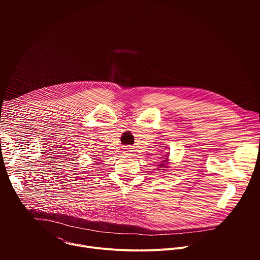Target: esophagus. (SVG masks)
Here are the masks:
<instances>
[{"instance_id": "obj_1", "label": "esophagus", "mask_w": 260, "mask_h": 260, "mask_svg": "<svg viewBox=\"0 0 260 260\" xmlns=\"http://www.w3.org/2000/svg\"><path fill=\"white\" fill-rule=\"evenodd\" d=\"M126 149H128V148H126ZM125 152H126V153H128V152H129V150H126Z\"/></svg>"}]
</instances>
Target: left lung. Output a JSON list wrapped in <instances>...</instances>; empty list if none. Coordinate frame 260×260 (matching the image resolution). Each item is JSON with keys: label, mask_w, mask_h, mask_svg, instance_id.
<instances>
[{"label": "left lung", "mask_w": 260, "mask_h": 260, "mask_svg": "<svg viewBox=\"0 0 260 260\" xmlns=\"http://www.w3.org/2000/svg\"><path fill=\"white\" fill-rule=\"evenodd\" d=\"M167 160H168V159H165V160H164V162H162V164H160V165H159V166H160V167H161V166H165V165H166V164H165V162H166V161H167Z\"/></svg>", "instance_id": "1"}]
</instances>
